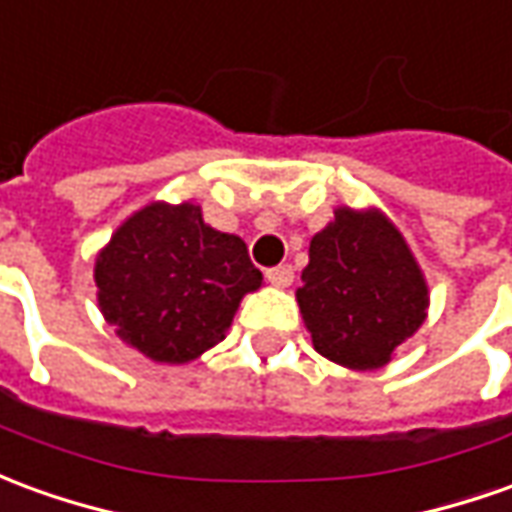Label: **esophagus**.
<instances>
[{"label":"esophagus","mask_w":512,"mask_h":512,"mask_svg":"<svg viewBox=\"0 0 512 512\" xmlns=\"http://www.w3.org/2000/svg\"><path fill=\"white\" fill-rule=\"evenodd\" d=\"M266 280L277 288H288L293 282V268L291 266H274L266 271Z\"/></svg>","instance_id":"34e87169"}]
</instances>
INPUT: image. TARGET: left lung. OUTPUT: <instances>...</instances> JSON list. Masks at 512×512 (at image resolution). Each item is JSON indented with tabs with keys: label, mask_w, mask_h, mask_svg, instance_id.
I'll use <instances>...</instances> for the list:
<instances>
[{
	"label": "left lung",
	"mask_w": 512,
	"mask_h": 512,
	"mask_svg": "<svg viewBox=\"0 0 512 512\" xmlns=\"http://www.w3.org/2000/svg\"><path fill=\"white\" fill-rule=\"evenodd\" d=\"M296 302L318 355L352 371H374L424 324L430 285L382 210L341 205L310 241Z\"/></svg>",
	"instance_id": "1"
}]
</instances>
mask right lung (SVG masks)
<instances>
[{"mask_svg":"<svg viewBox=\"0 0 512 512\" xmlns=\"http://www.w3.org/2000/svg\"><path fill=\"white\" fill-rule=\"evenodd\" d=\"M94 282L121 341L155 363L182 366L227 338L263 274L244 241L205 224L196 202H149L96 252Z\"/></svg>","mask_w":512,"mask_h":512,"instance_id":"1","label":"right lung"}]
</instances>
